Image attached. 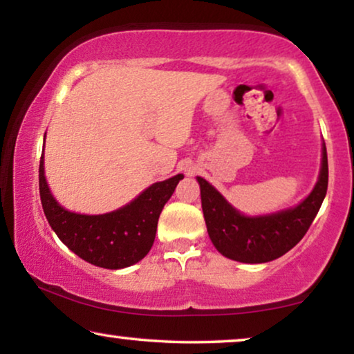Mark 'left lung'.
<instances>
[{
	"instance_id": "8db88e82",
	"label": "left lung",
	"mask_w": 354,
	"mask_h": 354,
	"mask_svg": "<svg viewBox=\"0 0 354 354\" xmlns=\"http://www.w3.org/2000/svg\"><path fill=\"white\" fill-rule=\"evenodd\" d=\"M201 206L212 245L225 258L240 263H268L287 253L303 239L327 193L328 164L326 143L319 180L306 200L275 214L248 217L240 214L205 178L198 177Z\"/></svg>"
}]
</instances>
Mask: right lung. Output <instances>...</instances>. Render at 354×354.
I'll return each instance as SVG.
<instances>
[{
  "instance_id": "obj_1",
  "label": "right lung",
  "mask_w": 354,
  "mask_h": 354,
  "mask_svg": "<svg viewBox=\"0 0 354 354\" xmlns=\"http://www.w3.org/2000/svg\"><path fill=\"white\" fill-rule=\"evenodd\" d=\"M182 178V174H177L153 183L118 211L86 216L64 209L53 198L45 178L43 154L38 169L41 206L51 229L79 258L104 269L129 268L148 254L156 236L159 214Z\"/></svg>"
}]
</instances>
